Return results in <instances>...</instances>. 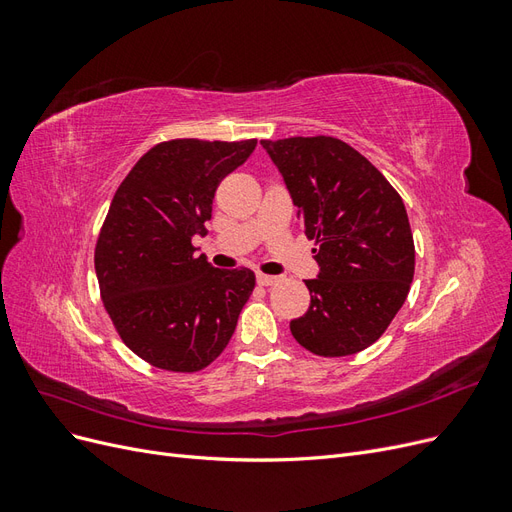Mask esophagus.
Returning <instances> with one entry per match:
<instances>
[{
    "mask_svg": "<svg viewBox=\"0 0 512 512\" xmlns=\"http://www.w3.org/2000/svg\"><path fill=\"white\" fill-rule=\"evenodd\" d=\"M256 280H258L260 286H273V284L280 282V277H277V275H267V273H258Z\"/></svg>",
    "mask_w": 512,
    "mask_h": 512,
    "instance_id": "34e87169",
    "label": "esophagus"
}]
</instances>
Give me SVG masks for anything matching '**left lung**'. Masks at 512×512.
I'll return each instance as SVG.
<instances>
[{
	"label": "left lung",
	"mask_w": 512,
	"mask_h": 512,
	"mask_svg": "<svg viewBox=\"0 0 512 512\" xmlns=\"http://www.w3.org/2000/svg\"><path fill=\"white\" fill-rule=\"evenodd\" d=\"M280 170L309 241L316 280L309 309L290 322L318 356L365 350L389 329L414 277V239L404 200L359 151L333 136L260 141Z\"/></svg>",
	"instance_id": "obj_1"
}]
</instances>
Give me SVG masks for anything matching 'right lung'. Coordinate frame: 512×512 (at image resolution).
<instances>
[{"instance_id": "right-lung-1", "label": "right lung", "mask_w": 512, "mask_h": 512, "mask_svg": "<svg viewBox=\"0 0 512 512\" xmlns=\"http://www.w3.org/2000/svg\"><path fill=\"white\" fill-rule=\"evenodd\" d=\"M254 149L256 138L164 141L113 196L94 256L100 297L121 342L153 367L205 369L235 333L256 277L213 269L192 237L205 235L220 181Z\"/></svg>"}]
</instances>
